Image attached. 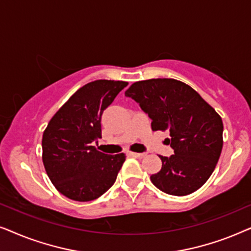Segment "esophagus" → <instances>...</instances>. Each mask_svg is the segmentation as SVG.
<instances>
[{
	"label": "esophagus",
	"instance_id": "obj_1",
	"mask_svg": "<svg viewBox=\"0 0 251 251\" xmlns=\"http://www.w3.org/2000/svg\"><path fill=\"white\" fill-rule=\"evenodd\" d=\"M130 155H132V156H135V157H138V159H143L144 156L146 155L145 153H135V152H131L130 153Z\"/></svg>",
	"mask_w": 251,
	"mask_h": 251
}]
</instances>
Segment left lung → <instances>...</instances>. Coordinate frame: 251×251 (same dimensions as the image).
I'll return each mask as SVG.
<instances>
[{
    "mask_svg": "<svg viewBox=\"0 0 251 251\" xmlns=\"http://www.w3.org/2000/svg\"><path fill=\"white\" fill-rule=\"evenodd\" d=\"M126 96L152 120L153 131L170 132L173 155H160L162 168L151 176L160 191L191 194L211 176L223 149V121L190 85L175 78H151L130 85Z\"/></svg>",
    "mask_w": 251,
    "mask_h": 251,
    "instance_id": "left-lung-1",
    "label": "left lung"
}]
</instances>
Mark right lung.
Listing matches in <instances>:
<instances>
[{"instance_id": "add662e5", "label": "right lung", "mask_w": 251, "mask_h": 251, "mask_svg": "<svg viewBox=\"0 0 251 251\" xmlns=\"http://www.w3.org/2000/svg\"><path fill=\"white\" fill-rule=\"evenodd\" d=\"M126 85L128 82L112 80L83 85L44 130V168L54 187L71 200H95L115 183L126 155L101 153L92 143L101 138L102 112Z\"/></svg>"}]
</instances>
